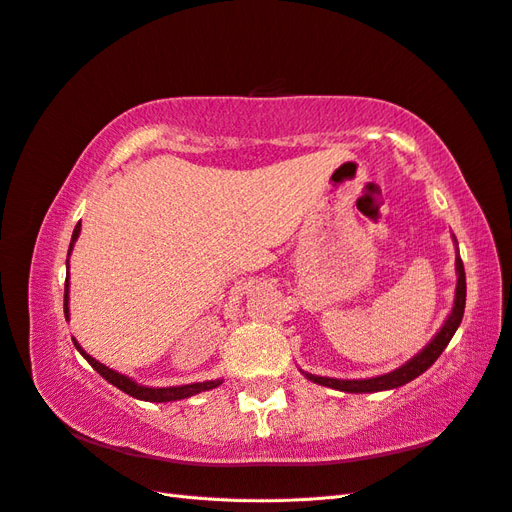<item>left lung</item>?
Masks as SVG:
<instances>
[{"instance_id":"left-lung-1","label":"left lung","mask_w":512,"mask_h":512,"mask_svg":"<svg viewBox=\"0 0 512 512\" xmlns=\"http://www.w3.org/2000/svg\"><path fill=\"white\" fill-rule=\"evenodd\" d=\"M456 271H458V285H456V300H453V309L447 317V322L442 324L440 331L436 333V337L418 352L416 357H412L410 361H405L401 368H396L388 374H381V377H372V379H331V377H317V374H309L304 372L306 379H311L313 383L326 385V388L333 390H342V392H383V390H394L401 388V385L410 383L412 379L420 377L427 368H431L442 350L447 348V344L451 342V337L456 335L458 326L462 322L464 315V302H467V278H464V265L460 256H456Z\"/></svg>"}]
</instances>
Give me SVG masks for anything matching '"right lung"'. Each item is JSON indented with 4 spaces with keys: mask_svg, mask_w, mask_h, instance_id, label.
I'll return each instance as SVG.
<instances>
[{
    "mask_svg": "<svg viewBox=\"0 0 512 512\" xmlns=\"http://www.w3.org/2000/svg\"><path fill=\"white\" fill-rule=\"evenodd\" d=\"M78 234H81V223L74 227V234H72V243H70V252L76 243ZM70 252H67V269H70ZM70 271H67V280H65V300H63V309H65V317L70 320ZM74 346L76 350L81 352V355L89 361V366H92L102 379H107L111 385H116L118 390H122L124 394L133 396V399H140V401H149V403H168V401H179V399H188L192 394H199V392H206L217 388V385L223 383V379L217 381H203V383H190V385H175V388H146V385L135 383L133 379L124 377V374L111 370L107 366H102L100 361H96L92 355H87V352L81 348V344L74 339Z\"/></svg>",
    "mask_w": 512,
    "mask_h": 512,
    "instance_id": "1",
    "label": "right lung"
}]
</instances>
